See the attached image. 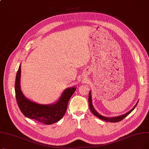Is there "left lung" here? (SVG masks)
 Segmentation results:
<instances>
[{
    "mask_svg": "<svg viewBox=\"0 0 149 149\" xmlns=\"http://www.w3.org/2000/svg\"><path fill=\"white\" fill-rule=\"evenodd\" d=\"M89 107H90V110L92 112V113L95 116H96L97 117H98V118L102 120H104L105 121H109V122H111V123H116V122H119L121 120H123L124 118H126V117L130 113L133 111L134 110V109L136 107L138 101L136 103V105L132 108V109H131V110L128 112L127 113H125L124 115H122L121 116H115V117H106V116H103L102 115H101L100 114H99L96 111L95 109H94V107H93V105H92V97H91V91L89 92Z\"/></svg>",
    "mask_w": 149,
    "mask_h": 149,
    "instance_id": "1",
    "label": "left lung"
}]
</instances>
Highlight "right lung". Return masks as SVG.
I'll use <instances>...</instances> for the list:
<instances>
[{
	"mask_svg": "<svg viewBox=\"0 0 149 149\" xmlns=\"http://www.w3.org/2000/svg\"><path fill=\"white\" fill-rule=\"evenodd\" d=\"M20 65L15 81V97L19 107L25 116L45 124H52L60 120L65 114L70 98L76 90L75 87L67 88L59 100L52 104H40L31 101L23 95L20 88Z\"/></svg>",
	"mask_w": 149,
	"mask_h": 149,
	"instance_id": "1",
	"label": "right lung"
}]
</instances>
